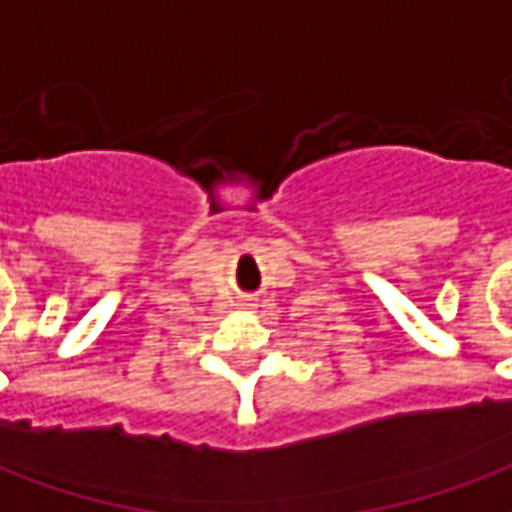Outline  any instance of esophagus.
Returning <instances> with one entry per match:
<instances>
[{"label": "esophagus", "mask_w": 512, "mask_h": 512, "mask_svg": "<svg viewBox=\"0 0 512 512\" xmlns=\"http://www.w3.org/2000/svg\"><path fill=\"white\" fill-rule=\"evenodd\" d=\"M244 307H252V304H249V301H244Z\"/></svg>", "instance_id": "esophagus-1"}]
</instances>
